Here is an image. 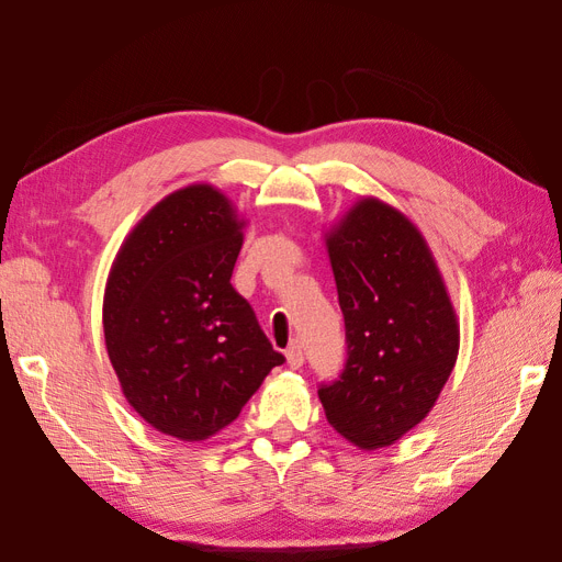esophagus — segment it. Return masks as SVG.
Here are the masks:
<instances>
[{"mask_svg": "<svg viewBox=\"0 0 562 562\" xmlns=\"http://www.w3.org/2000/svg\"><path fill=\"white\" fill-rule=\"evenodd\" d=\"M285 361H288V366H291L293 370L302 368V363H304V353H302V345L293 342L291 347H288V349H285Z\"/></svg>", "mask_w": 562, "mask_h": 562, "instance_id": "esophagus-1", "label": "esophagus"}]
</instances>
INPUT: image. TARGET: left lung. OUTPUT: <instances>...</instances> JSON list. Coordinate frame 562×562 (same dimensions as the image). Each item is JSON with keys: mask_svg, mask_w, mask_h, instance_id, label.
Returning <instances> with one entry per match:
<instances>
[{"mask_svg": "<svg viewBox=\"0 0 562 562\" xmlns=\"http://www.w3.org/2000/svg\"><path fill=\"white\" fill-rule=\"evenodd\" d=\"M347 361L321 384L330 427L361 450L396 443L429 415L459 351L457 314L419 229L361 199L326 234Z\"/></svg>", "mask_w": 562, "mask_h": 562, "instance_id": "1", "label": "left lung"}]
</instances>
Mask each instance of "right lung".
<instances>
[{"label":"right lung","instance_id":"obj_1","mask_svg":"<svg viewBox=\"0 0 562 562\" xmlns=\"http://www.w3.org/2000/svg\"><path fill=\"white\" fill-rule=\"evenodd\" d=\"M241 229L223 192L184 187L133 227L105 285V345L126 401L190 443L239 417L285 361L229 283Z\"/></svg>","mask_w":562,"mask_h":562}]
</instances>
